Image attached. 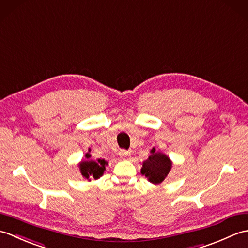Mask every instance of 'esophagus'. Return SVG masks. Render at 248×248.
I'll list each match as a JSON object with an SVG mask.
<instances>
[{"instance_id": "1", "label": "esophagus", "mask_w": 248, "mask_h": 248, "mask_svg": "<svg viewBox=\"0 0 248 248\" xmlns=\"http://www.w3.org/2000/svg\"><path fill=\"white\" fill-rule=\"evenodd\" d=\"M130 151H126V150H120V152H119V155L122 157H124V158H125V157H129L130 156Z\"/></svg>"}]
</instances>
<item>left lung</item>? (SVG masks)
Segmentation results:
<instances>
[{
	"instance_id": "1",
	"label": "left lung",
	"mask_w": 248,
	"mask_h": 248,
	"mask_svg": "<svg viewBox=\"0 0 248 248\" xmlns=\"http://www.w3.org/2000/svg\"><path fill=\"white\" fill-rule=\"evenodd\" d=\"M151 153L152 154L149 156V158L142 164L141 173L148 177L149 182L159 184L168 175L172 165L167 155L155 152L154 148L151 150Z\"/></svg>"
}]
</instances>
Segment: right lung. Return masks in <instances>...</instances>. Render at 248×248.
I'll use <instances>...</instances> for the list:
<instances>
[{
    "instance_id": "right-lung-1",
    "label": "right lung",
    "mask_w": 248,
    "mask_h": 248,
    "mask_svg": "<svg viewBox=\"0 0 248 248\" xmlns=\"http://www.w3.org/2000/svg\"><path fill=\"white\" fill-rule=\"evenodd\" d=\"M91 156L90 154H86V158ZM106 165L107 162L105 159H98L97 162L94 160H86V162H82L80 164V170H81V174L85 178L94 177L98 178L103 174V171L106 170Z\"/></svg>"
}]
</instances>
